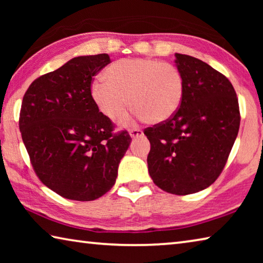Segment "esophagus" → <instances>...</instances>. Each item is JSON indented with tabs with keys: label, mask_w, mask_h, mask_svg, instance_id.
Returning <instances> with one entry per match:
<instances>
[{
	"label": "esophagus",
	"mask_w": 263,
	"mask_h": 263,
	"mask_svg": "<svg viewBox=\"0 0 263 263\" xmlns=\"http://www.w3.org/2000/svg\"><path fill=\"white\" fill-rule=\"evenodd\" d=\"M128 133H130L131 138H138L144 136V132H142L140 128H132V130L128 131Z\"/></svg>",
	"instance_id": "1"
}]
</instances>
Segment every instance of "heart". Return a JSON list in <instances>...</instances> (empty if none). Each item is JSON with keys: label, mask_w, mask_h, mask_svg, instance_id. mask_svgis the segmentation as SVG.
I'll return each instance as SVG.
<instances>
[{"label": "heart", "mask_w": 263, "mask_h": 263, "mask_svg": "<svg viewBox=\"0 0 263 263\" xmlns=\"http://www.w3.org/2000/svg\"><path fill=\"white\" fill-rule=\"evenodd\" d=\"M104 79L91 82L90 95L97 109L109 119H116L130 103L131 117L162 123L179 110L183 97V79L174 65L148 58H126L111 64ZM129 101H127V99Z\"/></svg>", "instance_id": "1"}]
</instances>
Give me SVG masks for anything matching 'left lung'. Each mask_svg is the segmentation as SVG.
<instances>
[{
	"mask_svg": "<svg viewBox=\"0 0 263 263\" xmlns=\"http://www.w3.org/2000/svg\"><path fill=\"white\" fill-rule=\"evenodd\" d=\"M183 79L179 110L145 130L151 142L148 173L160 189L189 195L210 186L237 139L240 112L232 83L210 65L175 53Z\"/></svg>",
	"mask_w": 263,
	"mask_h": 263,
	"instance_id": "1",
	"label": "left lung"
}]
</instances>
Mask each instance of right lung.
<instances>
[{
    "mask_svg": "<svg viewBox=\"0 0 263 263\" xmlns=\"http://www.w3.org/2000/svg\"><path fill=\"white\" fill-rule=\"evenodd\" d=\"M108 54L77 57L31 83L22 102L20 130L35 174L62 197L94 201L112 188L131 144L90 95L91 80Z\"/></svg>",
    "mask_w": 263,
    "mask_h": 263,
    "instance_id": "right-lung-1",
    "label": "right lung"
}]
</instances>
